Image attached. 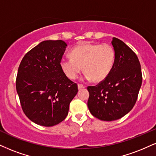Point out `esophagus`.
I'll list each match as a JSON object with an SVG mask.
<instances>
[{
	"label": "esophagus",
	"mask_w": 156,
	"mask_h": 156,
	"mask_svg": "<svg viewBox=\"0 0 156 156\" xmlns=\"http://www.w3.org/2000/svg\"><path fill=\"white\" fill-rule=\"evenodd\" d=\"M82 88H84V86L83 85V84H78V89L80 90V89H82Z\"/></svg>",
	"instance_id": "1"
}]
</instances>
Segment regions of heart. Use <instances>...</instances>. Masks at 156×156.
Here are the masks:
<instances>
[{
  "label": "heart",
  "mask_w": 156,
  "mask_h": 156,
  "mask_svg": "<svg viewBox=\"0 0 156 156\" xmlns=\"http://www.w3.org/2000/svg\"><path fill=\"white\" fill-rule=\"evenodd\" d=\"M69 55L71 58L61 59L60 66L70 80L77 77L83 67L87 80L103 81L112 70L115 61V51L108 44H80L70 51Z\"/></svg>",
  "instance_id": "1"
}]
</instances>
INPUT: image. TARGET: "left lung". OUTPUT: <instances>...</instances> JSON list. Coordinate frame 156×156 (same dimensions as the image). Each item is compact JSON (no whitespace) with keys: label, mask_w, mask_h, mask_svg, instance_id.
<instances>
[{"label":"left lung","mask_w":156,"mask_h":156,"mask_svg":"<svg viewBox=\"0 0 156 156\" xmlns=\"http://www.w3.org/2000/svg\"><path fill=\"white\" fill-rule=\"evenodd\" d=\"M115 61L108 76L96 86H90L87 106L100 120L111 122L129 112L137 101L143 76L137 55L124 42L113 37Z\"/></svg>","instance_id":"left-lung-1"}]
</instances>
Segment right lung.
Masks as SVG:
<instances>
[{"label": "right lung", "mask_w": 156, "mask_h": 156, "mask_svg": "<svg viewBox=\"0 0 156 156\" xmlns=\"http://www.w3.org/2000/svg\"><path fill=\"white\" fill-rule=\"evenodd\" d=\"M67 47L63 40H45L24 55L16 87L22 110L32 122L53 126L66 119L77 84L63 72L60 62Z\"/></svg>", "instance_id": "1"}]
</instances>
